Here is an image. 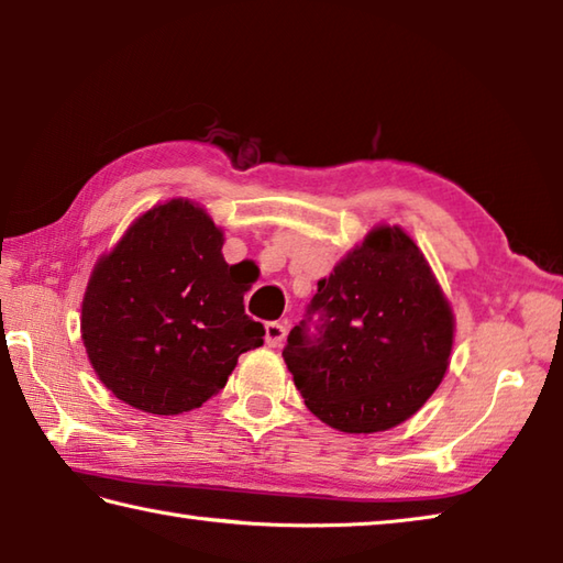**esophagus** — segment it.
<instances>
[{"instance_id":"obj_1","label":"esophagus","mask_w":563,"mask_h":563,"mask_svg":"<svg viewBox=\"0 0 563 563\" xmlns=\"http://www.w3.org/2000/svg\"><path fill=\"white\" fill-rule=\"evenodd\" d=\"M286 338V328L277 321L272 323H264V343H267L269 347H279L284 343Z\"/></svg>"}]
</instances>
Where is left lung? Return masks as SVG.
I'll use <instances>...</instances> for the list:
<instances>
[{
    "label": "left lung",
    "instance_id": "obj_1",
    "mask_svg": "<svg viewBox=\"0 0 563 563\" xmlns=\"http://www.w3.org/2000/svg\"><path fill=\"white\" fill-rule=\"evenodd\" d=\"M284 363L306 407L345 433L387 431L413 417L451 363L455 318L427 257L399 225H377L318 282Z\"/></svg>",
    "mask_w": 563,
    "mask_h": 563
}]
</instances>
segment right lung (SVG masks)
<instances>
[{"label":"right lung","instance_id":"obj_1","mask_svg":"<svg viewBox=\"0 0 563 563\" xmlns=\"http://www.w3.org/2000/svg\"><path fill=\"white\" fill-rule=\"evenodd\" d=\"M222 242L206 208L172 198L95 262L80 335L95 375L124 405L158 417L198 409L264 343V325L245 313L250 279L222 257Z\"/></svg>","mask_w":563,"mask_h":563}]
</instances>
